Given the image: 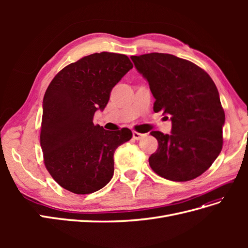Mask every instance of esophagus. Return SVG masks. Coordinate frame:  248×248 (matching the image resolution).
Wrapping results in <instances>:
<instances>
[{
	"mask_svg": "<svg viewBox=\"0 0 248 248\" xmlns=\"http://www.w3.org/2000/svg\"><path fill=\"white\" fill-rule=\"evenodd\" d=\"M144 136H145V134L139 133V132H137V131H133V132H132V138H133V140H140Z\"/></svg>",
	"mask_w": 248,
	"mask_h": 248,
	"instance_id": "34e87169",
	"label": "esophagus"
}]
</instances>
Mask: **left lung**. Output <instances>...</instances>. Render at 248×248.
<instances>
[{
  "label": "left lung",
  "instance_id": "8db88e82",
  "mask_svg": "<svg viewBox=\"0 0 248 248\" xmlns=\"http://www.w3.org/2000/svg\"><path fill=\"white\" fill-rule=\"evenodd\" d=\"M131 60L149 82L154 111L162 110L171 121L170 134L150 132L158 140L150 167L170 181L201 176L222 149L226 117L214 81L198 65L170 54L151 52Z\"/></svg>",
  "mask_w": 248,
  "mask_h": 248
}]
</instances>
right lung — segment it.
<instances>
[{
  "instance_id": "1",
  "label": "right lung",
  "mask_w": 248,
  "mask_h": 248,
  "mask_svg": "<svg viewBox=\"0 0 248 248\" xmlns=\"http://www.w3.org/2000/svg\"><path fill=\"white\" fill-rule=\"evenodd\" d=\"M133 67L129 58L103 51L81 58L54 78L43 98L40 145L55 181L77 194L101 189L114 175L116 149L129 140L128 128L106 130L94 125L111 89Z\"/></svg>"
}]
</instances>
